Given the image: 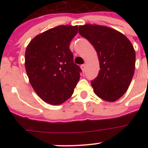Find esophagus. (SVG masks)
<instances>
[{"instance_id":"34e87169","label":"esophagus","mask_w":148,"mask_h":148,"mask_svg":"<svg viewBox=\"0 0 148 148\" xmlns=\"http://www.w3.org/2000/svg\"><path fill=\"white\" fill-rule=\"evenodd\" d=\"M81 69H82V71L83 72H84L85 71H86V66H85V64H82V65H81Z\"/></svg>"}]
</instances>
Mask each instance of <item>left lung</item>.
Returning <instances> with one entry per match:
<instances>
[{
    "mask_svg": "<svg viewBox=\"0 0 148 148\" xmlns=\"http://www.w3.org/2000/svg\"><path fill=\"white\" fill-rule=\"evenodd\" d=\"M79 33L95 47L99 62L98 76L91 82L95 93L107 102L119 99L127 90L135 68V51L122 33L107 26L85 24Z\"/></svg>",
    "mask_w": 148,
    "mask_h": 148,
    "instance_id": "8db88e82",
    "label": "left lung"
}]
</instances>
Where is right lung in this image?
<instances>
[{"mask_svg": "<svg viewBox=\"0 0 148 148\" xmlns=\"http://www.w3.org/2000/svg\"><path fill=\"white\" fill-rule=\"evenodd\" d=\"M78 26H56L34 37L25 53V68L31 85L48 104L58 105L71 97L81 69L74 63L70 41Z\"/></svg>", "mask_w": 148, "mask_h": 148, "instance_id": "obj_1", "label": "right lung"}]
</instances>
